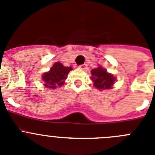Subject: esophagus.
<instances>
[{"label": "esophagus", "instance_id": "esophagus-1", "mask_svg": "<svg viewBox=\"0 0 155 155\" xmlns=\"http://www.w3.org/2000/svg\"><path fill=\"white\" fill-rule=\"evenodd\" d=\"M79 68L81 69H83V70H86L87 69V65L86 64H83V65H79Z\"/></svg>", "mask_w": 155, "mask_h": 155}]
</instances>
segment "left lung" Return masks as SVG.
<instances>
[{
    "instance_id": "obj_1",
    "label": "left lung",
    "mask_w": 155,
    "mask_h": 155,
    "mask_svg": "<svg viewBox=\"0 0 155 155\" xmlns=\"http://www.w3.org/2000/svg\"><path fill=\"white\" fill-rule=\"evenodd\" d=\"M91 79L94 83V86L99 90H107L112 87L115 78L102 67L93 69L91 70Z\"/></svg>"
}]
</instances>
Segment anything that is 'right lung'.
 <instances>
[{
  "instance_id": "add662e5",
  "label": "right lung",
  "mask_w": 155,
  "mask_h": 155,
  "mask_svg": "<svg viewBox=\"0 0 155 155\" xmlns=\"http://www.w3.org/2000/svg\"><path fill=\"white\" fill-rule=\"evenodd\" d=\"M72 69V67H65L60 62H56L51 68L49 72L45 73L42 76L45 86L51 89H55L57 86L63 85L64 81L67 78L69 71Z\"/></svg>"
}]
</instances>
